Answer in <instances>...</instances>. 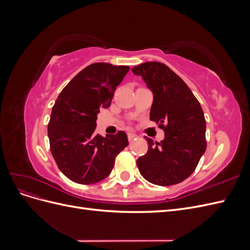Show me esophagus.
Returning <instances> with one entry per match:
<instances>
[{
    "mask_svg": "<svg viewBox=\"0 0 250 250\" xmlns=\"http://www.w3.org/2000/svg\"><path fill=\"white\" fill-rule=\"evenodd\" d=\"M135 138H138V135L133 133V132H128V140H129V142L133 141Z\"/></svg>",
    "mask_w": 250,
    "mask_h": 250,
    "instance_id": "esophagus-1",
    "label": "esophagus"
}]
</instances>
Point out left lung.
I'll use <instances>...</instances> for the list:
<instances>
[{
    "label": "left lung",
    "mask_w": 250,
    "mask_h": 250,
    "mask_svg": "<svg viewBox=\"0 0 250 250\" xmlns=\"http://www.w3.org/2000/svg\"><path fill=\"white\" fill-rule=\"evenodd\" d=\"M131 71L152 92L150 120L165 131L161 143L146 139L147 153L137 161L140 173L153 185L179 184L194 172L207 149L201 105L185 81L162 62H145Z\"/></svg>",
    "instance_id": "8db88e82"
}]
</instances>
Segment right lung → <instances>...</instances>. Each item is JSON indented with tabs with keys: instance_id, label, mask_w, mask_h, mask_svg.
I'll use <instances>...</instances> for the list:
<instances>
[{
	"instance_id": "1",
	"label": "right lung",
	"mask_w": 250,
	"mask_h": 250,
	"mask_svg": "<svg viewBox=\"0 0 250 250\" xmlns=\"http://www.w3.org/2000/svg\"><path fill=\"white\" fill-rule=\"evenodd\" d=\"M127 65L96 62L78 73L62 90L48 124L51 153L59 170L74 183L96 184L106 178L116 156L128 145L127 134H96L97 116L107 108Z\"/></svg>"
}]
</instances>
